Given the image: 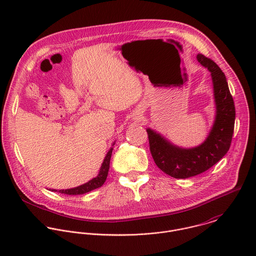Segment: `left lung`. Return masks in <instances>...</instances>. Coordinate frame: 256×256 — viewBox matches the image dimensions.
I'll return each instance as SVG.
<instances>
[{
    "label": "left lung",
    "instance_id": "1",
    "mask_svg": "<svg viewBox=\"0 0 256 256\" xmlns=\"http://www.w3.org/2000/svg\"><path fill=\"white\" fill-rule=\"evenodd\" d=\"M197 60L210 73L216 102L214 120L206 140L198 146L183 148L154 130H146L155 164L164 173L177 179L201 174L218 162L228 152L234 134L236 108L226 75L203 54H198Z\"/></svg>",
    "mask_w": 256,
    "mask_h": 256
}]
</instances>
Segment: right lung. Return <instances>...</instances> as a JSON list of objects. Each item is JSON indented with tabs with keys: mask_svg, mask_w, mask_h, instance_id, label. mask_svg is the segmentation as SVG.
<instances>
[{
	"mask_svg": "<svg viewBox=\"0 0 256 256\" xmlns=\"http://www.w3.org/2000/svg\"><path fill=\"white\" fill-rule=\"evenodd\" d=\"M112 146H114V142L112 144ZM112 148H110V150L108 152V154L106 155L104 161H102V166L100 168L99 174L97 177L93 178L92 180H90L89 182L75 187V188H71V189H63V190H55V189H50L52 191L54 192H59L61 194H66V195H82L85 193H88L92 190H95L97 188H100L102 186V184L104 183L106 176H108V172L110 169V156H112Z\"/></svg>",
	"mask_w": 256,
	"mask_h": 256,
	"instance_id": "1",
	"label": "right lung"
}]
</instances>
